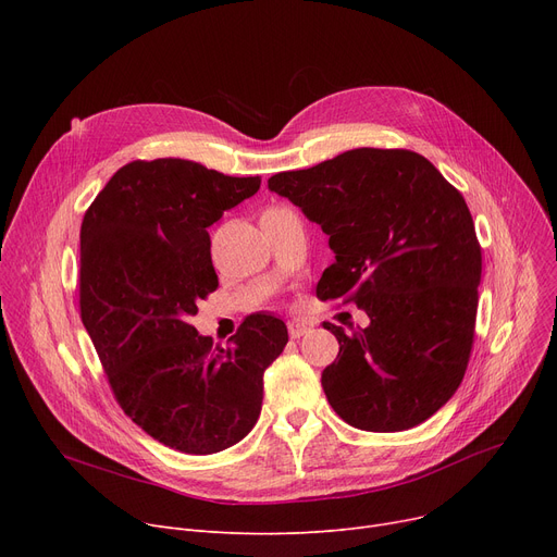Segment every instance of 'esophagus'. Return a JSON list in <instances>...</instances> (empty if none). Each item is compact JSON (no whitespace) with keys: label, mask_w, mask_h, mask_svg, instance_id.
Instances as JSON below:
<instances>
[{"label":"esophagus","mask_w":557,"mask_h":557,"mask_svg":"<svg viewBox=\"0 0 557 557\" xmlns=\"http://www.w3.org/2000/svg\"><path fill=\"white\" fill-rule=\"evenodd\" d=\"M307 332H309V325L302 323V320H290V323H288V336L290 338H300Z\"/></svg>","instance_id":"1"}]
</instances>
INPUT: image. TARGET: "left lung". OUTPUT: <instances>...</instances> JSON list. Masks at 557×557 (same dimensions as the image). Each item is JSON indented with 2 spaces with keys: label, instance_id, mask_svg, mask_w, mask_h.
<instances>
[{
  "label": "left lung",
  "instance_id": "left-lung-1",
  "mask_svg": "<svg viewBox=\"0 0 557 557\" xmlns=\"http://www.w3.org/2000/svg\"><path fill=\"white\" fill-rule=\"evenodd\" d=\"M269 189L323 227L334 263L320 300H347L370 318L347 334L323 323L338 357L323 370L334 411L357 429L422 424L454 397L470 361L481 246L467 202L426 158L355 149L284 171Z\"/></svg>",
  "mask_w": 557,
  "mask_h": 557
}]
</instances>
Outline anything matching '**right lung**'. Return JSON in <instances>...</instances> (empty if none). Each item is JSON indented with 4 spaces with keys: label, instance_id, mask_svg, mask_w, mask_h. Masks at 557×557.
Returning a JSON list of instances; mask_svg holds the SVG:
<instances>
[{
    "label": "right lung",
    "instance_id": "1",
    "mask_svg": "<svg viewBox=\"0 0 557 557\" xmlns=\"http://www.w3.org/2000/svg\"><path fill=\"white\" fill-rule=\"evenodd\" d=\"M259 185V175L234 178L191 160H137L83 216V325L124 413L183 454L244 441L261 413L263 372L288 341L284 320L263 311L225 349L189 325L219 286L208 227Z\"/></svg>",
    "mask_w": 557,
    "mask_h": 557
}]
</instances>
